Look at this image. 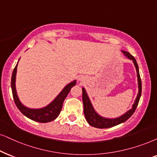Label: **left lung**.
<instances>
[{
    "label": "left lung",
    "mask_w": 157,
    "mask_h": 157,
    "mask_svg": "<svg viewBox=\"0 0 157 157\" xmlns=\"http://www.w3.org/2000/svg\"><path fill=\"white\" fill-rule=\"evenodd\" d=\"M122 52L124 53V56L130 60L133 61L135 67H136V72H137V77H138V96L136 97L135 103L132 105V109L128 111L125 114H122V116L119 117L117 118L114 119H108L103 117L100 116L98 113H96V111L94 110L93 107L91 104L89 97L88 96L86 91L85 88H82V102L83 106H84V114L85 117L86 119L87 122L90 125L94 127L97 128H112V127L116 126L119 124L125 122L128 120L130 117L132 116V114L136 111L137 106H138V102H139L140 96H141V91H142V85H141V80H140V77L139 74V68H138V65L137 64V61L136 59L134 58L130 53L127 52L125 51H122Z\"/></svg>",
    "instance_id": "left-lung-1"
}]
</instances>
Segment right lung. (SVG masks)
Instances as JSON below:
<instances>
[{"mask_svg":"<svg viewBox=\"0 0 157 157\" xmlns=\"http://www.w3.org/2000/svg\"><path fill=\"white\" fill-rule=\"evenodd\" d=\"M17 64L16 65L15 68L13 69L12 77H11V90H12L13 100H14L15 104L17 105V108L25 116L32 120L35 121V122L45 123L54 120L60 114L61 109H62L63 102H64V99L66 98L67 95L70 91L71 88L76 84V80H74L73 82H71L66 85L64 88L61 90V92L56 97L54 100L48 106L41 109H29L21 104L17 94L15 81Z\"/></svg>","mask_w":157,"mask_h":157,"instance_id":"1","label":"right lung"}]
</instances>
